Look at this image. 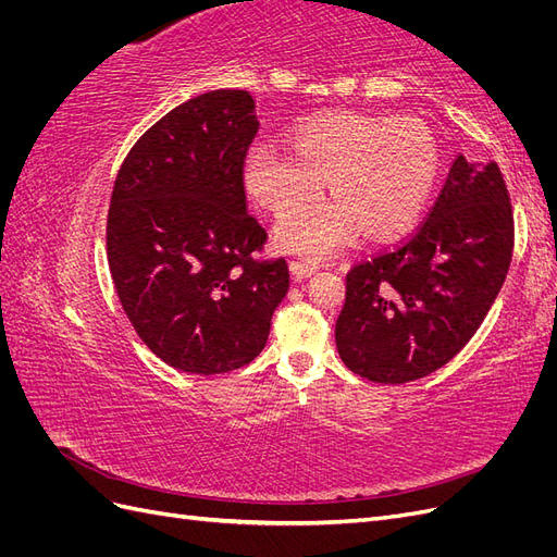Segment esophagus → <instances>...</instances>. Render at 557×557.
I'll return each mask as SVG.
<instances>
[{
	"label": "esophagus",
	"instance_id": "obj_1",
	"mask_svg": "<svg viewBox=\"0 0 557 557\" xmlns=\"http://www.w3.org/2000/svg\"><path fill=\"white\" fill-rule=\"evenodd\" d=\"M318 272V264L313 262H301V260H293L290 262V274L295 281H301V278H309Z\"/></svg>",
	"mask_w": 557,
	"mask_h": 557
}]
</instances>
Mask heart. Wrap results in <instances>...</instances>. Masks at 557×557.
I'll return each mask as SVG.
<instances>
[{"label": "heart", "instance_id": "b5f03b06", "mask_svg": "<svg viewBox=\"0 0 557 557\" xmlns=\"http://www.w3.org/2000/svg\"><path fill=\"white\" fill-rule=\"evenodd\" d=\"M293 153L267 141L246 148L242 178L250 197L276 213L329 183L332 200L285 213L276 223L281 248L330 258L358 230L387 239L418 221L436 188L442 153L416 117L327 113L293 127Z\"/></svg>", "mask_w": 557, "mask_h": 557}]
</instances>
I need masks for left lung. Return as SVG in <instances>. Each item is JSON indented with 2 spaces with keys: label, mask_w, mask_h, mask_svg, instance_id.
I'll use <instances>...</instances> for the list:
<instances>
[{
  "label": "left lung",
  "mask_w": 557,
  "mask_h": 557,
  "mask_svg": "<svg viewBox=\"0 0 557 557\" xmlns=\"http://www.w3.org/2000/svg\"><path fill=\"white\" fill-rule=\"evenodd\" d=\"M511 250L513 215L499 166L458 156L428 221L348 272L334 327L344 364L385 385L436 372L495 305Z\"/></svg>",
  "instance_id": "1"
}]
</instances>
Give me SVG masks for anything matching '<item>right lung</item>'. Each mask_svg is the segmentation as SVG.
Here are the masks:
<instances>
[{
	"instance_id": "right-lung-1",
	"label": "right lung",
	"mask_w": 557,
	"mask_h": 557,
	"mask_svg": "<svg viewBox=\"0 0 557 557\" xmlns=\"http://www.w3.org/2000/svg\"><path fill=\"white\" fill-rule=\"evenodd\" d=\"M258 125L250 92H205L150 127L115 176V293L141 342L181 372L256 360L290 288L283 258L252 260L267 232L248 213L242 162Z\"/></svg>"
}]
</instances>
